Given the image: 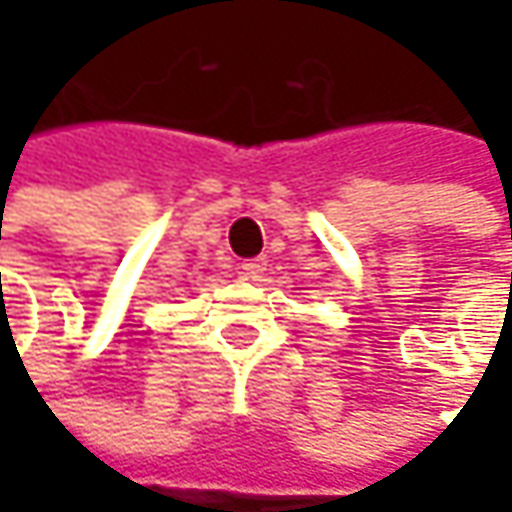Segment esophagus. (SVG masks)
<instances>
[{"label": "esophagus", "mask_w": 512, "mask_h": 512, "mask_svg": "<svg viewBox=\"0 0 512 512\" xmlns=\"http://www.w3.org/2000/svg\"><path fill=\"white\" fill-rule=\"evenodd\" d=\"M265 270H267L265 256H256V259H247V262H242V273H245V279H253V282H259Z\"/></svg>", "instance_id": "obj_1"}]
</instances>
